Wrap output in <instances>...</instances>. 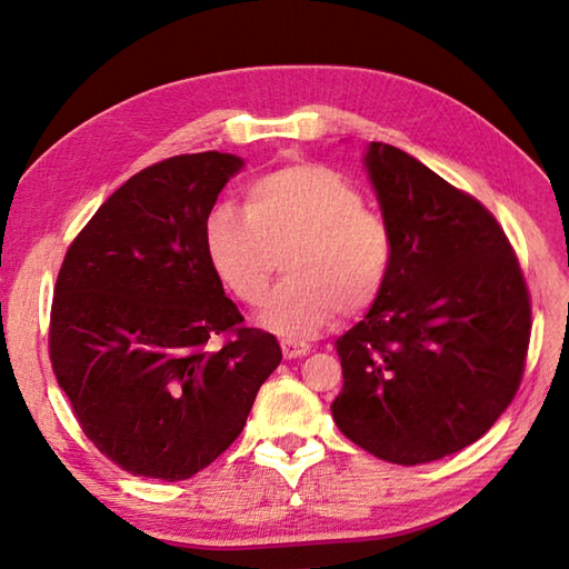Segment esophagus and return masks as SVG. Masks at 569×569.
<instances>
[{
  "label": "esophagus",
  "instance_id": "esophagus-1",
  "mask_svg": "<svg viewBox=\"0 0 569 569\" xmlns=\"http://www.w3.org/2000/svg\"><path fill=\"white\" fill-rule=\"evenodd\" d=\"M281 352L286 359H296L310 352V345L303 340H293V337H281Z\"/></svg>",
  "mask_w": 569,
  "mask_h": 569
}]
</instances>
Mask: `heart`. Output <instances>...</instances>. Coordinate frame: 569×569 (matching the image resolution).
I'll return each instance as SVG.
<instances>
[{
    "label": "heart",
    "instance_id": "obj_1",
    "mask_svg": "<svg viewBox=\"0 0 569 569\" xmlns=\"http://www.w3.org/2000/svg\"><path fill=\"white\" fill-rule=\"evenodd\" d=\"M244 209L214 204L204 217V253L241 303L263 306L276 271V249L287 241L286 281L266 322L288 337L325 328L371 308L389 281L393 232L383 214L345 173L316 161L283 163L253 178Z\"/></svg>",
    "mask_w": 569,
    "mask_h": 569
}]
</instances>
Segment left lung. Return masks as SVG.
<instances>
[{
  "instance_id": "1",
  "label": "left lung",
  "mask_w": 569,
  "mask_h": 569,
  "mask_svg": "<svg viewBox=\"0 0 569 569\" xmlns=\"http://www.w3.org/2000/svg\"><path fill=\"white\" fill-rule=\"evenodd\" d=\"M367 168L393 232V266L367 318L335 342L345 386L332 418L393 465L465 450L521 386L530 293L485 204L389 143Z\"/></svg>"
}]
</instances>
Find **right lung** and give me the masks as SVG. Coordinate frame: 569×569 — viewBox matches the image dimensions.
I'll return each mask as SVG.
<instances>
[{
	"instance_id": "right-lung-1",
	"label": "right lung",
	"mask_w": 569,
	"mask_h": 569,
	"mask_svg": "<svg viewBox=\"0 0 569 569\" xmlns=\"http://www.w3.org/2000/svg\"><path fill=\"white\" fill-rule=\"evenodd\" d=\"M239 168L220 151L143 168L60 263L51 367L88 440L131 475L178 481L214 462L281 365L204 253V217Z\"/></svg>"
}]
</instances>
